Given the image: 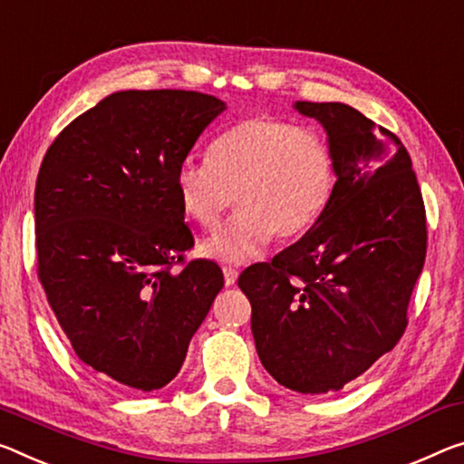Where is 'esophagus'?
<instances>
[{
  "instance_id": "obj_1",
  "label": "esophagus",
  "mask_w": 464,
  "mask_h": 464,
  "mask_svg": "<svg viewBox=\"0 0 464 464\" xmlns=\"http://www.w3.org/2000/svg\"><path fill=\"white\" fill-rule=\"evenodd\" d=\"M223 275H225V285L231 286V285H235V281H237L239 272L235 270L233 266H223Z\"/></svg>"
}]
</instances>
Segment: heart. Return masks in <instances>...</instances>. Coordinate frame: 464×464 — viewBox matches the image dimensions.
Listing matches in <instances>:
<instances>
[{
    "mask_svg": "<svg viewBox=\"0 0 464 464\" xmlns=\"http://www.w3.org/2000/svg\"><path fill=\"white\" fill-rule=\"evenodd\" d=\"M334 181L326 140L270 115L235 123L212 144L210 159L188 157L175 175L183 210L204 227H215L237 196L241 208L202 244V254L227 262L252 258L275 233H305L326 210Z\"/></svg>",
    "mask_w": 464,
    "mask_h": 464,
    "instance_id": "1",
    "label": "heart"
}]
</instances>
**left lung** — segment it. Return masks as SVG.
<instances>
[{
  "label": "left lung",
  "instance_id": "left-lung-1",
  "mask_svg": "<svg viewBox=\"0 0 464 464\" xmlns=\"http://www.w3.org/2000/svg\"><path fill=\"white\" fill-rule=\"evenodd\" d=\"M293 107L326 131L334 192L304 237L237 283L266 372L289 391L324 394L401 341L428 227L413 163L392 131L344 102Z\"/></svg>",
  "mask_w": 464,
  "mask_h": 464
}]
</instances>
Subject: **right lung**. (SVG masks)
<instances>
[{
	"mask_svg": "<svg viewBox=\"0 0 464 464\" xmlns=\"http://www.w3.org/2000/svg\"><path fill=\"white\" fill-rule=\"evenodd\" d=\"M227 105L194 91H120L49 146L34 189L39 281L72 349L130 391H159L223 289L194 246L175 175Z\"/></svg>",
	"mask_w": 464,
	"mask_h": 464,
	"instance_id": "add662e5",
	"label": "right lung"
}]
</instances>
